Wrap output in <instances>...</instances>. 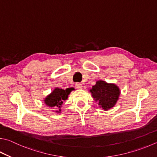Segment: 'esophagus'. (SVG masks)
<instances>
[{"instance_id": "obj_1", "label": "esophagus", "mask_w": 157, "mask_h": 157, "mask_svg": "<svg viewBox=\"0 0 157 157\" xmlns=\"http://www.w3.org/2000/svg\"><path fill=\"white\" fill-rule=\"evenodd\" d=\"M82 87H83V86H82V84H79V83L75 84V88H78V89H82Z\"/></svg>"}]
</instances>
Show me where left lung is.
I'll list each match as a JSON object with an SVG mask.
<instances>
[{"mask_svg":"<svg viewBox=\"0 0 157 157\" xmlns=\"http://www.w3.org/2000/svg\"><path fill=\"white\" fill-rule=\"evenodd\" d=\"M93 98L98 102L99 108L108 110L114 107L119 100L121 90L115 84L107 83L103 80H98L89 90Z\"/></svg>","mask_w":157,"mask_h":157,"instance_id":"1","label":"left lung"}]
</instances>
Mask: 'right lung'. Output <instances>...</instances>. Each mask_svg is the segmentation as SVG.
Segmentation results:
<instances>
[{
  "label": "right lung",
  "mask_w": 157,
  "mask_h": 157,
  "mask_svg": "<svg viewBox=\"0 0 157 157\" xmlns=\"http://www.w3.org/2000/svg\"><path fill=\"white\" fill-rule=\"evenodd\" d=\"M74 90L75 89L73 87L68 88L65 90L56 87L43 99L44 103L50 108H56L57 110H53V112L60 113L63 101L67 100L71 91Z\"/></svg>",
  "instance_id": "1"
}]
</instances>
